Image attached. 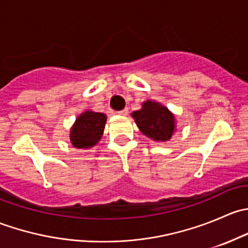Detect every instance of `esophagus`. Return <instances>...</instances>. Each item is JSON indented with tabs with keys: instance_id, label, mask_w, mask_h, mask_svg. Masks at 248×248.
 I'll list each match as a JSON object with an SVG mask.
<instances>
[{
	"instance_id": "obj_1",
	"label": "esophagus",
	"mask_w": 248,
	"mask_h": 248,
	"mask_svg": "<svg viewBox=\"0 0 248 248\" xmlns=\"http://www.w3.org/2000/svg\"><path fill=\"white\" fill-rule=\"evenodd\" d=\"M117 114L121 115V116H126V115L128 114V109L124 108V110H120V111H117Z\"/></svg>"
}]
</instances>
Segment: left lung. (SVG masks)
Returning a JSON list of instances; mask_svg holds the SVG:
<instances>
[{
    "label": "left lung",
    "instance_id": "obj_1",
    "mask_svg": "<svg viewBox=\"0 0 248 248\" xmlns=\"http://www.w3.org/2000/svg\"><path fill=\"white\" fill-rule=\"evenodd\" d=\"M132 117L144 136L156 141H168L175 132V116L167 107L155 101H146Z\"/></svg>",
    "mask_w": 248,
    "mask_h": 248
}]
</instances>
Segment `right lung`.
Segmentation results:
<instances>
[{
    "label": "right lung",
    "mask_w": 248,
    "mask_h": 248,
    "mask_svg": "<svg viewBox=\"0 0 248 248\" xmlns=\"http://www.w3.org/2000/svg\"><path fill=\"white\" fill-rule=\"evenodd\" d=\"M107 116L102 112L86 110L77 117L71 128V142L76 149H90L103 136Z\"/></svg>",
    "instance_id": "obj_1"
}]
</instances>
